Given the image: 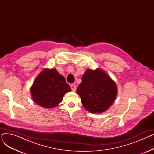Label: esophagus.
<instances>
[{
    "label": "esophagus",
    "mask_w": 154,
    "mask_h": 154,
    "mask_svg": "<svg viewBox=\"0 0 154 154\" xmlns=\"http://www.w3.org/2000/svg\"><path fill=\"white\" fill-rule=\"evenodd\" d=\"M70 88H71V90L73 91V92H75L76 91V87L75 85H73V84H71L70 85Z\"/></svg>",
    "instance_id": "34e87169"
}]
</instances>
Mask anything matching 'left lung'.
Listing matches in <instances>:
<instances>
[{
  "instance_id": "obj_1",
  "label": "left lung",
  "mask_w": 154,
  "mask_h": 154,
  "mask_svg": "<svg viewBox=\"0 0 154 154\" xmlns=\"http://www.w3.org/2000/svg\"><path fill=\"white\" fill-rule=\"evenodd\" d=\"M77 94L86 110L92 113H102L114 102L117 88L115 82L101 69H87L77 87Z\"/></svg>"
}]
</instances>
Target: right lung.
Instances as JSON below:
<instances>
[{
    "instance_id": "add662e5",
    "label": "right lung",
    "mask_w": 154,
    "mask_h": 154,
    "mask_svg": "<svg viewBox=\"0 0 154 154\" xmlns=\"http://www.w3.org/2000/svg\"><path fill=\"white\" fill-rule=\"evenodd\" d=\"M32 99L38 106L53 108L62 102L64 94L71 88L64 77L55 69H45L40 73L31 87Z\"/></svg>"
}]
</instances>
